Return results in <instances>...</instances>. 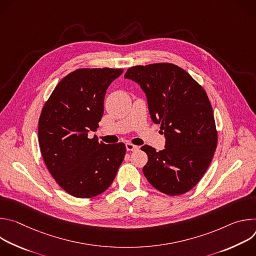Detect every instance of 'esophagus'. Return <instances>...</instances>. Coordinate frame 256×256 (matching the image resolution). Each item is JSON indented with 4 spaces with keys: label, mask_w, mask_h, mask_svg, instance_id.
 <instances>
[{
    "label": "esophagus",
    "mask_w": 256,
    "mask_h": 256,
    "mask_svg": "<svg viewBox=\"0 0 256 256\" xmlns=\"http://www.w3.org/2000/svg\"><path fill=\"white\" fill-rule=\"evenodd\" d=\"M126 147L128 151H136V150L138 149V146H136V144H134L132 142H126Z\"/></svg>",
    "instance_id": "1"
}]
</instances>
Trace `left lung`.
<instances>
[{
	"label": "left lung",
	"instance_id": "obj_1",
	"mask_svg": "<svg viewBox=\"0 0 256 256\" xmlns=\"http://www.w3.org/2000/svg\"><path fill=\"white\" fill-rule=\"evenodd\" d=\"M124 78L140 84L152 120L166 136L162 151L148 144L140 148L148 155L144 175L165 194L190 192L206 173L218 144L206 92L186 70L170 62L132 66Z\"/></svg>",
	"mask_w": 256,
	"mask_h": 256
}]
</instances>
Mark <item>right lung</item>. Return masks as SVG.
I'll return each mask as SVG.
<instances>
[{
	"label": "right lung",
	"mask_w": 256,
	"mask_h": 256,
	"mask_svg": "<svg viewBox=\"0 0 256 256\" xmlns=\"http://www.w3.org/2000/svg\"><path fill=\"white\" fill-rule=\"evenodd\" d=\"M122 68H77L62 78L44 103L38 120V142L44 161L68 194L90 198L105 192L116 178L126 144H106L95 132L103 116L108 86Z\"/></svg>",
	"instance_id": "obj_1"
}]
</instances>
